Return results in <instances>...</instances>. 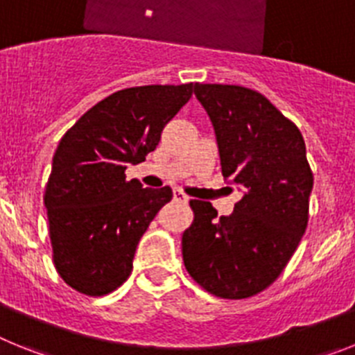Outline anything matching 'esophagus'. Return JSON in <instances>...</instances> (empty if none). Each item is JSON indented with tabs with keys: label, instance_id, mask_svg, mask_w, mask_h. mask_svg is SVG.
Masks as SVG:
<instances>
[{
	"label": "esophagus",
	"instance_id": "esophagus-1",
	"mask_svg": "<svg viewBox=\"0 0 355 355\" xmlns=\"http://www.w3.org/2000/svg\"><path fill=\"white\" fill-rule=\"evenodd\" d=\"M172 196H174V200H181V202H187L188 200V197L184 196L181 190H174V193H172Z\"/></svg>",
	"mask_w": 355,
	"mask_h": 355
}]
</instances>
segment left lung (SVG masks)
I'll list each match as a JSON object with an SVG mask.
<instances>
[{
  "label": "left lung",
  "mask_w": 355,
  "mask_h": 355,
  "mask_svg": "<svg viewBox=\"0 0 355 355\" xmlns=\"http://www.w3.org/2000/svg\"><path fill=\"white\" fill-rule=\"evenodd\" d=\"M215 130L224 180L243 190L231 215L190 200L183 261L197 284L222 299L270 286L307 227L313 172L299 128L263 94L238 85L196 83Z\"/></svg>",
  "instance_id": "left-lung-1"
}]
</instances>
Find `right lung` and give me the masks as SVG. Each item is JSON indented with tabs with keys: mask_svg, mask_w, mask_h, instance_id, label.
<instances>
[{
	"mask_svg": "<svg viewBox=\"0 0 355 355\" xmlns=\"http://www.w3.org/2000/svg\"><path fill=\"white\" fill-rule=\"evenodd\" d=\"M192 89L193 83L119 90L62 137L44 205L56 272L80 293L101 297L130 277L140 238L172 190L142 188L124 172L156 149Z\"/></svg>",
	"mask_w": 355,
	"mask_h": 355,
	"instance_id": "obj_1",
	"label": "right lung"
}]
</instances>
